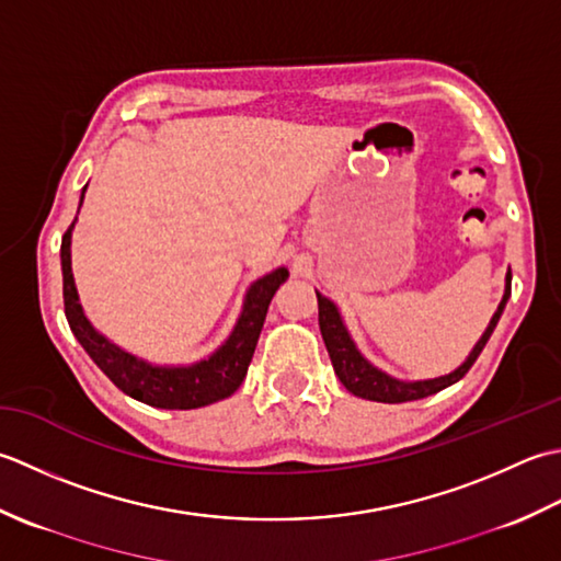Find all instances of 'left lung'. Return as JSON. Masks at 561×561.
<instances>
[{
  "label": "left lung",
  "instance_id": "8db88e82",
  "mask_svg": "<svg viewBox=\"0 0 561 561\" xmlns=\"http://www.w3.org/2000/svg\"><path fill=\"white\" fill-rule=\"evenodd\" d=\"M508 297H511V268L506 273L504 297H501L494 317H491V322L484 329L482 339H479L474 348L470 351V356L465 358L462 365H457L453 373L440 375V377H431V380H399V377H392L385 370L375 368V365L358 351L356 341L351 339L348 329L344 324V317H341V312H339V307L322 293H317L319 329H322V339L327 344L331 365H334V373L339 375L341 385H344L351 394L370 399V402L402 404V402H414V399H424L428 394H436V392L445 390V387L455 385L457 380H462L467 370H470L474 360L479 358V353L484 351L489 336L494 334L499 319H501V314H504Z\"/></svg>",
  "mask_w": 561,
  "mask_h": 561
}]
</instances>
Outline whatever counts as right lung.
<instances>
[{"label":"right lung","mask_w":561,"mask_h":561,"mask_svg":"<svg viewBox=\"0 0 561 561\" xmlns=\"http://www.w3.org/2000/svg\"><path fill=\"white\" fill-rule=\"evenodd\" d=\"M84 191L87 186L82 188V201ZM82 201H79V205H82ZM75 222L65 232L60 247L65 317L70 322V329L79 344L89 353V358L104 370L108 380L128 397L137 399V402L157 409H201L234 394L237 387L247 377L273 295L280 288V283H285L290 276L288 268L280 266L249 285L242 312H239L232 334L208 358L191 365H154L113 344L111 339L96 331L94 324L87 319L82 305H79L72 276Z\"/></svg>","instance_id":"add662e5"}]
</instances>
